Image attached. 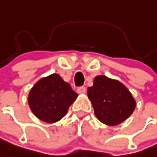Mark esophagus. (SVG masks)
Listing matches in <instances>:
<instances>
[{
    "mask_svg": "<svg viewBox=\"0 0 157 157\" xmlns=\"http://www.w3.org/2000/svg\"><path fill=\"white\" fill-rule=\"evenodd\" d=\"M77 92L78 93H79V94H83L86 92V87H78L77 89Z\"/></svg>",
    "mask_w": 157,
    "mask_h": 157,
    "instance_id": "1",
    "label": "esophagus"
}]
</instances>
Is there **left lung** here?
<instances>
[{
    "label": "left lung",
    "instance_id": "1",
    "mask_svg": "<svg viewBox=\"0 0 157 157\" xmlns=\"http://www.w3.org/2000/svg\"><path fill=\"white\" fill-rule=\"evenodd\" d=\"M87 97L98 120L110 126L127 120L136 107L135 99L128 88L105 75L94 78L93 85L87 88Z\"/></svg>",
    "mask_w": 157,
    "mask_h": 157
}]
</instances>
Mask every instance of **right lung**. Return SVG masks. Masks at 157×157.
I'll list each match as a JSON object with an SVG mask.
<instances>
[{
  "label": "right lung",
  "instance_id": "1",
  "mask_svg": "<svg viewBox=\"0 0 157 157\" xmlns=\"http://www.w3.org/2000/svg\"><path fill=\"white\" fill-rule=\"evenodd\" d=\"M78 96L59 75L52 74L35 83L29 92L28 103L37 119L52 124L67 114Z\"/></svg>",
  "mask_w": 157,
  "mask_h": 157
}]
</instances>
